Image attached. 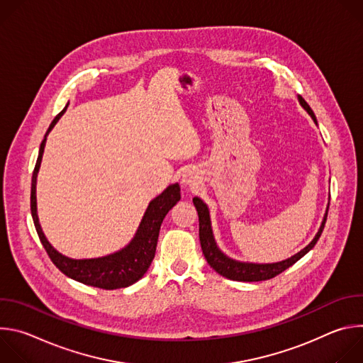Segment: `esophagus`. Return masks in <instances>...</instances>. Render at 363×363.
I'll return each mask as SVG.
<instances>
[{
	"label": "esophagus",
	"mask_w": 363,
	"mask_h": 363,
	"mask_svg": "<svg viewBox=\"0 0 363 363\" xmlns=\"http://www.w3.org/2000/svg\"><path fill=\"white\" fill-rule=\"evenodd\" d=\"M182 182H184V184H186V185H192V184L195 182V177H194V172L188 171L186 174H184V177H182Z\"/></svg>",
	"instance_id": "obj_1"
}]
</instances>
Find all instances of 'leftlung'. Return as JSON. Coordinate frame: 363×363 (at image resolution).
Listing matches in <instances>:
<instances>
[{
	"label": "left lung",
	"mask_w": 363,
	"mask_h": 363,
	"mask_svg": "<svg viewBox=\"0 0 363 363\" xmlns=\"http://www.w3.org/2000/svg\"><path fill=\"white\" fill-rule=\"evenodd\" d=\"M297 100L300 103V106L310 115V118H312L313 122L318 125V119H316L313 111L310 109V106L306 103V100L298 94H297ZM192 202L195 205L198 217H199V241H201V248H202V252H203L206 263H208L223 277L230 279V280H235V281L269 280V279L276 277L277 274H280L281 272H284L290 266H293L296 262H298L303 255H306L310 250H312L316 245L318 240L320 238V235L323 233V228H325V224H326L328 210H329V203H328V208H326L323 221H322L320 228L316 233L315 238L310 241L303 250H300L297 254L291 255L290 258H286V260H283V262H277V263H248V262L234 260V258L228 257L227 254H224L220 250V247L217 245V241L214 238L208 205H206L198 196H195L192 199Z\"/></svg>",
	"instance_id": "8db88e82"
}]
</instances>
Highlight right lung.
<instances>
[{"mask_svg": "<svg viewBox=\"0 0 363 363\" xmlns=\"http://www.w3.org/2000/svg\"><path fill=\"white\" fill-rule=\"evenodd\" d=\"M67 106L69 103L47 129L44 139L40 145L37 164L33 172L31 216H33L37 234L48 257L51 258V262H53L55 266L67 277L79 283L99 287V289H105V290L132 286L133 283H136L143 277V274L147 272L153 260L155 251H157L161 224L165 216L169 213V210L181 199V186L178 182L171 184L167 189H164L162 194H160L157 198H153L149 202L133 238L128 245H125L119 251L103 255V257H96V258H82V260H76V258H70L59 252L48 242V240L45 238L41 230L38 216H37L35 185H37V175L40 171L47 136L51 132V129L55 128V125L59 122V119L65 115Z\"/></svg>", "mask_w": 363, "mask_h": 363, "instance_id": "1", "label": "right lung"}]
</instances>
